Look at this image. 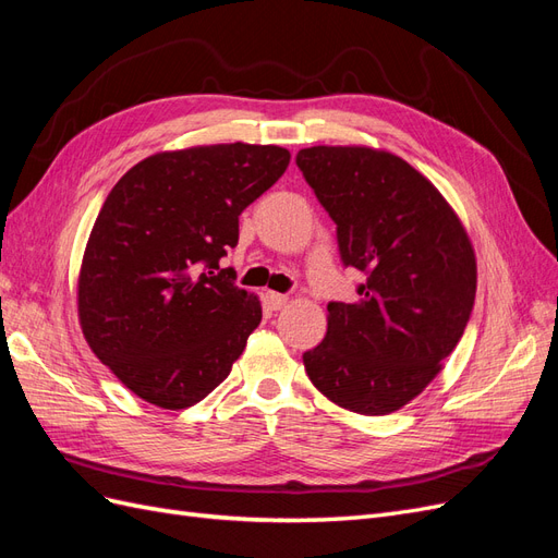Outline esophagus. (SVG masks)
<instances>
[{
    "instance_id": "esophagus-1",
    "label": "esophagus",
    "mask_w": 558,
    "mask_h": 558,
    "mask_svg": "<svg viewBox=\"0 0 558 558\" xmlns=\"http://www.w3.org/2000/svg\"><path fill=\"white\" fill-rule=\"evenodd\" d=\"M265 302H267L269 310H281V307H286V302H289V295L267 291V293H265Z\"/></svg>"
}]
</instances>
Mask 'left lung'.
<instances>
[{
    "instance_id": "obj_1",
    "label": "left lung",
    "mask_w": 558,
    "mask_h": 558,
    "mask_svg": "<svg viewBox=\"0 0 558 558\" xmlns=\"http://www.w3.org/2000/svg\"><path fill=\"white\" fill-rule=\"evenodd\" d=\"M298 167L337 226L359 302H328V332L302 353L340 408L379 416L414 400L459 344L477 291L475 251L435 185L367 146L302 148Z\"/></svg>"
}]
</instances>
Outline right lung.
I'll return each instance as SVG.
<instances>
[{"label":"right lung","mask_w":558,"mask_h":558,"mask_svg":"<svg viewBox=\"0 0 558 558\" xmlns=\"http://www.w3.org/2000/svg\"><path fill=\"white\" fill-rule=\"evenodd\" d=\"M291 162L281 146L165 150L107 195L78 275L86 342L132 393L162 410L207 398L242 356L263 310L218 260L240 214Z\"/></svg>","instance_id":"right-lung-1"}]
</instances>
